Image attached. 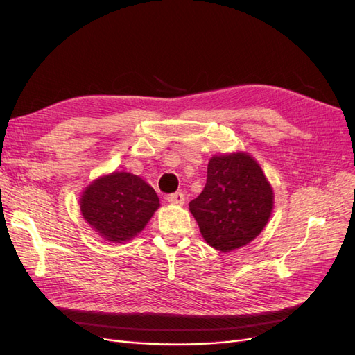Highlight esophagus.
<instances>
[{"label":"esophagus","mask_w":355,"mask_h":355,"mask_svg":"<svg viewBox=\"0 0 355 355\" xmlns=\"http://www.w3.org/2000/svg\"><path fill=\"white\" fill-rule=\"evenodd\" d=\"M167 201L170 204H178V206H184L185 204V196L182 192H175V194H170L167 197Z\"/></svg>","instance_id":"1"}]
</instances>
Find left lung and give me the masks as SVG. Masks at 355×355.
Here are the masks:
<instances>
[{
	"label": "left lung",
	"mask_w": 355,
	"mask_h": 355,
	"mask_svg": "<svg viewBox=\"0 0 355 355\" xmlns=\"http://www.w3.org/2000/svg\"><path fill=\"white\" fill-rule=\"evenodd\" d=\"M272 189L247 154L211 157L201 194L189 202L202 239L220 252L254 240L271 216Z\"/></svg>",
	"instance_id": "1"
}]
</instances>
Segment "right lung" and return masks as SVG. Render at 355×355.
<instances>
[{
    "mask_svg": "<svg viewBox=\"0 0 355 355\" xmlns=\"http://www.w3.org/2000/svg\"><path fill=\"white\" fill-rule=\"evenodd\" d=\"M80 204L84 219L101 237L121 243L145 228L159 207V200L144 179L125 171H114L85 188Z\"/></svg>",
    "mask_w": 355,
    "mask_h": 355,
    "instance_id": "1",
    "label": "right lung"
}]
</instances>
